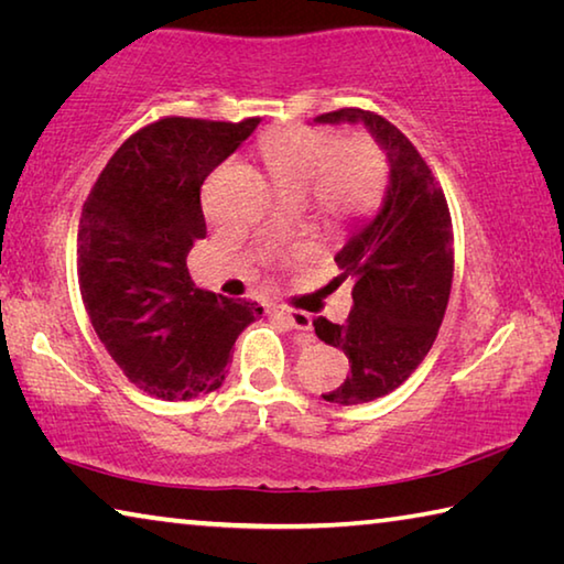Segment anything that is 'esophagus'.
<instances>
[{
  "mask_svg": "<svg viewBox=\"0 0 564 564\" xmlns=\"http://www.w3.org/2000/svg\"><path fill=\"white\" fill-rule=\"evenodd\" d=\"M271 313L275 318H281L289 323V326L299 333L303 343H311L313 340V326H311V316L308 313L303 311H291V308H281V305H275V308H271Z\"/></svg>",
  "mask_w": 564,
  "mask_h": 564,
  "instance_id": "obj_1",
  "label": "esophagus"
}]
</instances>
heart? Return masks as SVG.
Here are the masks:
<instances>
[{
    "label": "heart",
    "instance_id": "heart-1",
    "mask_svg": "<svg viewBox=\"0 0 564 564\" xmlns=\"http://www.w3.org/2000/svg\"><path fill=\"white\" fill-rule=\"evenodd\" d=\"M259 156L283 196L305 194L326 221L368 212L383 186V156L366 137L338 141L323 129L281 127L261 139Z\"/></svg>",
    "mask_w": 564,
    "mask_h": 564
}]
</instances>
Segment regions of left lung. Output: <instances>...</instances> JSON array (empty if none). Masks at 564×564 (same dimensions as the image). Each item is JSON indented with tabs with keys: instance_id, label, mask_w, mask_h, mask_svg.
I'll return each mask as SVG.
<instances>
[{
	"instance_id": "left-lung-1",
	"label": "left lung",
	"mask_w": 564,
	"mask_h": 564,
	"mask_svg": "<svg viewBox=\"0 0 564 564\" xmlns=\"http://www.w3.org/2000/svg\"><path fill=\"white\" fill-rule=\"evenodd\" d=\"M313 123H362L388 159L378 214L358 221L336 253V281L352 283L350 316L343 326L313 321L316 336L350 360L346 380L323 400L358 405L405 383L431 350L451 299L453 224L443 188L393 123L362 109L321 113Z\"/></svg>"
}]
</instances>
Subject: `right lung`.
Returning <instances> with one entry per match:
<instances>
[{
	"label": "right lung",
	"instance_id": "right-lung-1",
	"mask_svg": "<svg viewBox=\"0 0 564 564\" xmlns=\"http://www.w3.org/2000/svg\"><path fill=\"white\" fill-rule=\"evenodd\" d=\"M261 119L169 117L129 137L79 221V289L104 348L133 386L164 400L221 388L259 303L196 289L186 256L206 238L202 186Z\"/></svg>",
	"mask_w": 564,
	"mask_h": 564
}]
</instances>
